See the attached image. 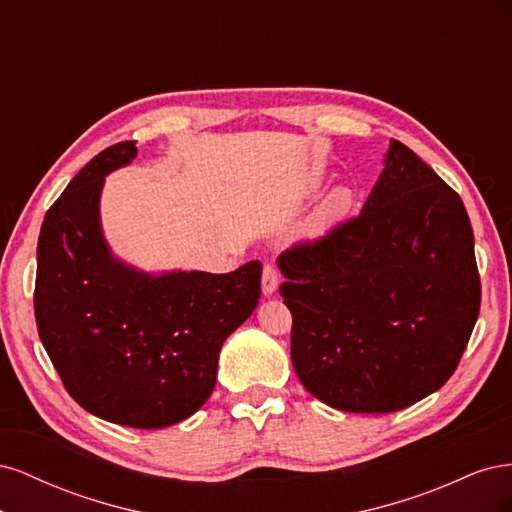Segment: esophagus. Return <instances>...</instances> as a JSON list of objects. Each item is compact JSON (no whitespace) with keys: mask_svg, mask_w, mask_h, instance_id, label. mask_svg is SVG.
Masks as SVG:
<instances>
[{"mask_svg":"<svg viewBox=\"0 0 512 512\" xmlns=\"http://www.w3.org/2000/svg\"><path fill=\"white\" fill-rule=\"evenodd\" d=\"M277 286H280V273H277L275 267L267 265L262 269V284H260L262 294H265V297H271V294L277 290Z\"/></svg>","mask_w":512,"mask_h":512,"instance_id":"34e87169","label":"esophagus"}]
</instances>
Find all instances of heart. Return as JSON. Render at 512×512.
<instances>
[{
	"mask_svg": "<svg viewBox=\"0 0 512 512\" xmlns=\"http://www.w3.org/2000/svg\"><path fill=\"white\" fill-rule=\"evenodd\" d=\"M352 205H354V194L348 188L331 190L314 213L312 230L314 232H324L327 228H331L333 224H337L339 220H344L346 215L350 213Z\"/></svg>",
	"mask_w": 512,
	"mask_h": 512,
	"instance_id": "heart-1",
	"label": "heart"
}]
</instances>
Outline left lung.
<instances>
[{
    "mask_svg": "<svg viewBox=\"0 0 512 512\" xmlns=\"http://www.w3.org/2000/svg\"><path fill=\"white\" fill-rule=\"evenodd\" d=\"M305 389L342 412H395L453 376L478 318L474 232L455 190L391 141L356 218L277 258Z\"/></svg>",
    "mask_w": 512,
    "mask_h": 512,
    "instance_id": "8db88e82",
    "label": "left lung"
}]
</instances>
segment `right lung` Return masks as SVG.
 Here are the masks:
<instances>
[{
    "label": "right lung",
    "mask_w": 512,
    "mask_h": 512,
    "mask_svg": "<svg viewBox=\"0 0 512 512\" xmlns=\"http://www.w3.org/2000/svg\"><path fill=\"white\" fill-rule=\"evenodd\" d=\"M134 158V141L104 149L46 211L34 307L76 404L108 423L160 429L213 393L222 344L258 305L262 265L147 273L119 260L104 239L100 196L104 177Z\"/></svg>",
    "instance_id": "1"
}]
</instances>
